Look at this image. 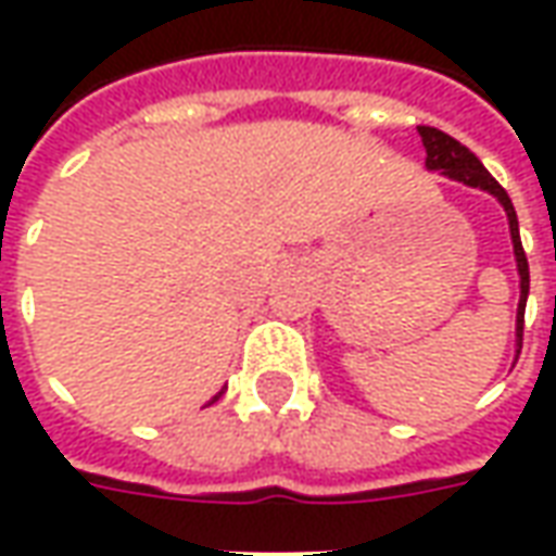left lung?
I'll return each mask as SVG.
<instances>
[{"mask_svg": "<svg viewBox=\"0 0 556 556\" xmlns=\"http://www.w3.org/2000/svg\"><path fill=\"white\" fill-rule=\"evenodd\" d=\"M419 139H422V148H426V169L441 172L453 181H462L467 187H479L491 193L506 211V219H509V238H513V253L515 265H518V289H521V298H518V313H515V361L521 354V333H525V306L527 294H530V267H527L525 247H521V235H518V217H515V207L509 193L503 190L501 184L491 178V172L479 163V157L465 148L458 139H453L450 134H443L438 127H417Z\"/></svg>", "mask_w": 556, "mask_h": 556, "instance_id": "8db88e82", "label": "left lung"}]
</instances>
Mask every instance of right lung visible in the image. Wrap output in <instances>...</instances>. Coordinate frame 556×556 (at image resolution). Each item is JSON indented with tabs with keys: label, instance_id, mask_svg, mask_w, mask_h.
Wrapping results in <instances>:
<instances>
[{
	"label": "right lung",
	"instance_id": "1",
	"mask_svg": "<svg viewBox=\"0 0 556 556\" xmlns=\"http://www.w3.org/2000/svg\"><path fill=\"white\" fill-rule=\"evenodd\" d=\"M223 393H226V387H223V390H219V393H217V396H214V399H211V402H207V405H214V402H217V399H219V396H223Z\"/></svg>",
	"mask_w": 556,
	"mask_h": 556
}]
</instances>
